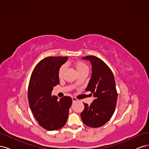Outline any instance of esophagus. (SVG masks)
<instances>
[{
  "label": "esophagus",
  "mask_w": 149,
  "mask_h": 149,
  "mask_svg": "<svg viewBox=\"0 0 149 149\" xmlns=\"http://www.w3.org/2000/svg\"><path fill=\"white\" fill-rule=\"evenodd\" d=\"M72 100H73V102H76L78 101V99H76L75 97H72Z\"/></svg>",
  "instance_id": "34e87169"
}]
</instances>
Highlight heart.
I'll return each instance as SVG.
<instances>
[{
	"label": "heart",
	"instance_id": "heart-1",
	"mask_svg": "<svg viewBox=\"0 0 149 149\" xmlns=\"http://www.w3.org/2000/svg\"><path fill=\"white\" fill-rule=\"evenodd\" d=\"M75 67H76V70H77L78 73H81V72H83L85 71H88V66L83 62H81V61L77 62L75 64ZM65 68H66V66L65 65H63L60 66V68H59V70H58V76H59L60 78L62 77L63 74V73H64Z\"/></svg>",
	"mask_w": 149,
	"mask_h": 149
}]
</instances>
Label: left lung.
<instances>
[{
  "label": "left lung",
  "instance_id": "1",
  "mask_svg": "<svg viewBox=\"0 0 149 149\" xmlns=\"http://www.w3.org/2000/svg\"><path fill=\"white\" fill-rule=\"evenodd\" d=\"M92 65V75L86 91L95 97L90 105L84 103L81 113L83 123L89 127H100L109 121L113 115L118 100L116 82L112 71L104 62L95 56H86Z\"/></svg>",
  "mask_w": 149,
  "mask_h": 149
}]
</instances>
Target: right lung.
Segmentation results:
<instances>
[{
    "label": "right lung",
    "mask_w": 149,
    "mask_h": 149,
    "mask_svg": "<svg viewBox=\"0 0 149 149\" xmlns=\"http://www.w3.org/2000/svg\"><path fill=\"white\" fill-rule=\"evenodd\" d=\"M68 57L49 56L36 65L31 73L28 100L35 118L43 128L56 130L66 123L72 104L70 96L58 100L52 95L53 87L60 84L58 70L67 61Z\"/></svg>",
    "instance_id": "1"
}]
</instances>
